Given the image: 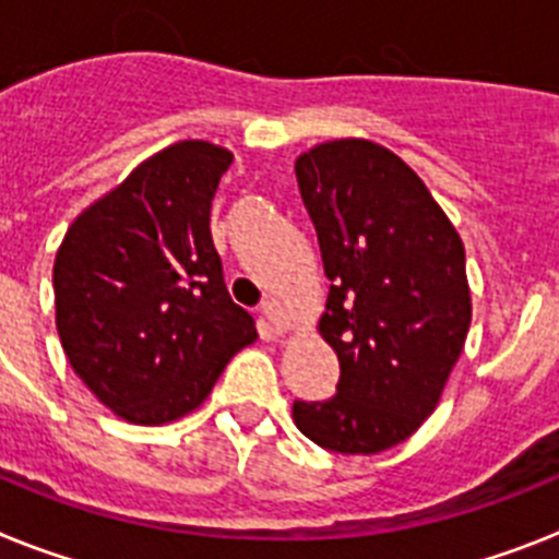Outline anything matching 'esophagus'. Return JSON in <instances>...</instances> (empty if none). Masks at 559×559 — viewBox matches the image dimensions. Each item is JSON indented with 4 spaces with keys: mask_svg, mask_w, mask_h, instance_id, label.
<instances>
[{
    "mask_svg": "<svg viewBox=\"0 0 559 559\" xmlns=\"http://www.w3.org/2000/svg\"><path fill=\"white\" fill-rule=\"evenodd\" d=\"M263 316L269 319V324H271V330H274V333L283 335L285 330H288V313H285V308H283V302H280V299H265Z\"/></svg>",
    "mask_w": 559,
    "mask_h": 559,
    "instance_id": "esophagus-1",
    "label": "esophagus"
}]
</instances>
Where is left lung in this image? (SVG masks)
<instances>
[{
  "instance_id": "8db88e82",
  "label": "left lung",
  "mask_w": 559,
  "mask_h": 559,
  "mask_svg": "<svg viewBox=\"0 0 559 559\" xmlns=\"http://www.w3.org/2000/svg\"><path fill=\"white\" fill-rule=\"evenodd\" d=\"M294 170L330 280L319 333L341 367L333 397L296 400L294 423L328 451L369 456L431 417L462 355L473 316L462 237L378 142H322Z\"/></svg>"
}]
</instances>
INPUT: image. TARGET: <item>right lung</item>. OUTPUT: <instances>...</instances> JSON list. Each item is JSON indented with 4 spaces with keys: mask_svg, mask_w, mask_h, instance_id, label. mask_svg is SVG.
I'll use <instances>...</instances> for the list:
<instances>
[{
    "mask_svg": "<svg viewBox=\"0 0 559 559\" xmlns=\"http://www.w3.org/2000/svg\"><path fill=\"white\" fill-rule=\"evenodd\" d=\"M229 165L231 153L204 140L153 153L72 221L56 254L63 353L88 392L136 426L195 412L257 338L210 231Z\"/></svg>",
    "mask_w": 559,
    "mask_h": 559,
    "instance_id": "right-lung-1",
    "label": "right lung"
}]
</instances>
